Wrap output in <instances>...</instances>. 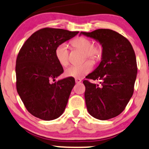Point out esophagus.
I'll list each match as a JSON object with an SVG mask.
<instances>
[{"mask_svg":"<svg viewBox=\"0 0 149 149\" xmlns=\"http://www.w3.org/2000/svg\"><path fill=\"white\" fill-rule=\"evenodd\" d=\"M75 81H76V83H80L81 82V79H80V78H75Z\"/></svg>","mask_w":149,"mask_h":149,"instance_id":"esophagus-1","label":"esophagus"}]
</instances>
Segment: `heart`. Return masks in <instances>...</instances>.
<instances>
[{
  "label": "heart",
  "mask_w": 149,
  "mask_h": 149,
  "mask_svg": "<svg viewBox=\"0 0 149 149\" xmlns=\"http://www.w3.org/2000/svg\"><path fill=\"white\" fill-rule=\"evenodd\" d=\"M73 49L82 51L83 61L87 58L94 63L99 61L103 55V47L101 45H94L93 41L85 37H78L71 42ZM55 56L57 61L63 67H66L69 63V52L67 45L65 43L58 45L55 49ZM93 63L91 61H86L79 66H70L65 71V75L67 77L82 78L91 71Z\"/></svg>",
  "instance_id": "obj_1"
}]
</instances>
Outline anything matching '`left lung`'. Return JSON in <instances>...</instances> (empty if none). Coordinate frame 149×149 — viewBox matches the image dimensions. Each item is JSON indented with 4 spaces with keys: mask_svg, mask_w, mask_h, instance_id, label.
Returning a JSON list of instances; mask_svg holds the SVG:
<instances>
[{
    "mask_svg": "<svg viewBox=\"0 0 149 149\" xmlns=\"http://www.w3.org/2000/svg\"><path fill=\"white\" fill-rule=\"evenodd\" d=\"M81 34L97 40L103 47L100 63L83 82L88 111L100 120L113 118L123 112L134 93L137 75L135 52L130 41L112 29ZM90 79L99 80L100 84Z\"/></svg>",
    "mask_w": 149,
    "mask_h": 149,
    "instance_id": "left-lung-1",
    "label": "left lung"
}]
</instances>
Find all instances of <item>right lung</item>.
<instances>
[{
    "label": "right lung",
    "instance_id": "obj_1",
    "mask_svg": "<svg viewBox=\"0 0 149 149\" xmlns=\"http://www.w3.org/2000/svg\"><path fill=\"white\" fill-rule=\"evenodd\" d=\"M79 32L45 27L26 40L16 59V88L27 111L41 120L49 121L63 114L71 90L72 77L55 81L63 73L55 49Z\"/></svg>",
    "mask_w": 149,
    "mask_h": 149
}]
</instances>
